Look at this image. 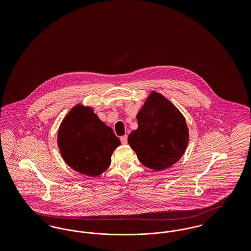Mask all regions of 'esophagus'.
I'll return each instance as SVG.
<instances>
[{"label":"esophagus","instance_id":"1","mask_svg":"<svg viewBox=\"0 0 251 251\" xmlns=\"http://www.w3.org/2000/svg\"><path fill=\"white\" fill-rule=\"evenodd\" d=\"M120 141H121V143L123 144V145L127 144V142H128V136H127V135L121 136V137H120Z\"/></svg>","mask_w":251,"mask_h":251}]
</instances>
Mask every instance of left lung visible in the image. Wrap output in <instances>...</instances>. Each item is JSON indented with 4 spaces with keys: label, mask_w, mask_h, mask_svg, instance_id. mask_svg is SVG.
Listing matches in <instances>:
<instances>
[{
    "label": "left lung",
    "mask_w": 251,
    "mask_h": 251,
    "mask_svg": "<svg viewBox=\"0 0 251 251\" xmlns=\"http://www.w3.org/2000/svg\"><path fill=\"white\" fill-rule=\"evenodd\" d=\"M136 119L138 128L129 134L128 143L144 166L161 171L177 163L186 150L189 132L175 105L152 91Z\"/></svg>",
    "instance_id": "1"
}]
</instances>
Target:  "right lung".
I'll use <instances>...</instances> for the list:
<instances>
[{"mask_svg":"<svg viewBox=\"0 0 251 251\" xmlns=\"http://www.w3.org/2000/svg\"><path fill=\"white\" fill-rule=\"evenodd\" d=\"M57 144L64 161L73 170L96 177L109 167L120 141L92 108L78 104L62 121Z\"/></svg>","mask_w":251,"mask_h":251,"instance_id":"obj_1","label":"right lung"}]
</instances>
